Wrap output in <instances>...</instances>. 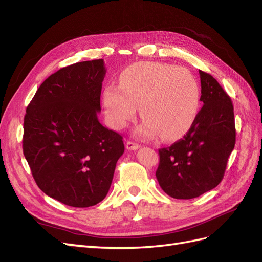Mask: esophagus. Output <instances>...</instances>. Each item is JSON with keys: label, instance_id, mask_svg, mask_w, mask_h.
<instances>
[{"label": "esophagus", "instance_id": "obj_1", "mask_svg": "<svg viewBox=\"0 0 262 262\" xmlns=\"http://www.w3.org/2000/svg\"><path fill=\"white\" fill-rule=\"evenodd\" d=\"M139 145L138 144H136V143H134V142H127V144H126V148L128 149V150H137L138 148H139Z\"/></svg>", "mask_w": 262, "mask_h": 262}]
</instances>
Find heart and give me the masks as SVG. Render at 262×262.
Here are the masks:
<instances>
[{
    "mask_svg": "<svg viewBox=\"0 0 262 262\" xmlns=\"http://www.w3.org/2000/svg\"><path fill=\"white\" fill-rule=\"evenodd\" d=\"M105 113L111 125L123 129L135 119L138 106L144 118L135 135L165 140L178 139L197 118L200 87L185 67L159 62H142L127 67L118 85L110 84L103 94Z\"/></svg>",
    "mask_w": 262,
    "mask_h": 262,
    "instance_id": "1",
    "label": "heart"
}]
</instances>
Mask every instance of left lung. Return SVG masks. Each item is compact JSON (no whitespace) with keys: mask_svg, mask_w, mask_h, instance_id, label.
<instances>
[{"mask_svg":"<svg viewBox=\"0 0 262 262\" xmlns=\"http://www.w3.org/2000/svg\"><path fill=\"white\" fill-rule=\"evenodd\" d=\"M204 103L186 135L159 149L156 178L167 195L191 199L217 187L236 143L230 97L210 74L199 71Z\"/></svg>","mask_w":262,"mask_h":262,"instance_id":"8db88e82","label":"left lung"}]
</instances>
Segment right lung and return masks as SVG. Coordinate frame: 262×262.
Instances as JSON below:
<instances>
[{"mask_svg": "<svg viewBox=\"0 0 262 262\" xmlns=\"http://www.w3.org/2000/svg\"><path fill=\"white\" fill-rule=\"evenodd\" d=\"M104 59L63 67L46 78L26 108L23 152L44 193L77 208L108 192L123 137L98 120Z\"/></svg>", "mask_w": 262, "mask_h": 262, "instance_id": "1", "label": "right lung"}]
</instances>
